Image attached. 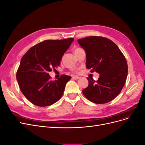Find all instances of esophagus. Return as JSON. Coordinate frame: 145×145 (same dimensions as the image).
<instances>
[{
    "instance_id": "34e87169",
    "label": "esophagus",
    "mask_w": 145,
    "mask_h": 145,
    "mask_svg": "<svg viewBox=\"0 0 145 145\" xmlns=\"http://www.w3.org/2000/svg\"><path fill=\"white\" fill-rule=\"evenodd\" d=\"M72 78L74 80H78V79H79L80 77H78V76H72Z\"/></svg>"
}]
</instances>
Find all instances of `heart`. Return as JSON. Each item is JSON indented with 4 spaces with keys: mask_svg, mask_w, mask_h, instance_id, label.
<instances>
[{
    "mask_svg": "<svg viewBox=\"0 0 145 145\" xmlns=\"http://www.w3.org/2000/svg\"><path fill=\"white\" fill-rule=\"evenodd\" d=\"M80 49H81V48H76L75 50H74V52H75L77 51H78V50H80ZM72 71L73 72L77 73V72H78V69H72Z\"/></svg>",
    "mask_w": 145,
    "mask_h": 145,
    "instance_id": "obj_1",
    "label": "heart"
}]
</instances>
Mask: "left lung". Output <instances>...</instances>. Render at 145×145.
I'll return each instance as SVG.
<instances>
[{"label":"left lung","mask_w":145,"mask_h":145,"mask_svg":"<svg viewBox=\"0 0 145 145\" xmlns=\"http://www.w3.org/2000/svg\"><path fill=\"white\" fill-rule=\"evenodd\" d=\"M77 41L86 52V68L100 74L97 81L87 78L89 85L83 89V95L94 103L111 102L126 83L128 64L125 56L114 42L106 37L89 36Z\"/></svg>","instance_id":"8db88e82"}]
</instances>
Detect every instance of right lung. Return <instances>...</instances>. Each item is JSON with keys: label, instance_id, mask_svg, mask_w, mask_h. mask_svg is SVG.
<instances>
[{"label": "right lung", "instance_id": "add662e5", "mask_svg": "<svg viewBox=\"0 0 145 145\" xmlns=\"http://www.w3.org/2000/svg\"><path fill=\"white\" fill-rule=\"evenodd\" d=\"M73 40V38L46 40L31 48L24 55L16 78L21 92L30 102L43 107L62 97L65 85L71 77L63 74L57 80H51L48 72L60 65Z\"/></svg>", "mask_w": 145, "mask_h": 145}]
</instances>
